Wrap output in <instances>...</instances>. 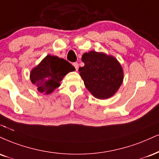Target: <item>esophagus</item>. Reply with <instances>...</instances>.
Wrapping results in <instances>:
<instances>
[{"label":"esophagus","instance_id":"obj_1","mask_svg":"<svg viewBox=\"0 0 159 159\" xmlns=\"http://www.w3.org/2000/svg\"><path fill=\"white\" fill-rule=\"evenodd\" d=\"M73 66H74V67L75 68L76 71H78V67H79V65H78V63H73Z\"/></svg>","mask_w":159,"mask_h":159}]
</instances>
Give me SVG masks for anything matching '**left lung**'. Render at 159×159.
<instances>
[{
    "mask_svg": "<svg viewBox=\"0 0 159 159\" xmlns=\"http://www.w3.org/2000/svg\"><path fill=\"white\" fill-rule=\"evenodd\" d=\"M84 63L78 71L84 85L95 98L107 99L116 94L124 79L121 64L112 55L89 51L84 53Z\"/></svg>",
    "mask_w": 159,
    "mask_h": 159,
    "instance_id": "8db88e82",
    "label": "left lung"
}]
</instances>
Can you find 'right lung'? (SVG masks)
Returning a JSON list of instances; mask_svg holds the SVG:
<instances>
[{
    "instance_id": "obj_1",
    "label": "right lung",
    "mask_w": 159,
    "mask_h": 159,
    "mask_svg": "<svg viewBox=\"0 0 159 159\" xmlns=\"http://www.w3.org/2000/svg\"><path fill=\"white\" fill-rule=\"evenodd\" d=\"M75 70L74 66L67 61L47 55L31 70L30 80L39 93L48 95L60 87V82L66 74Z\"/></svg>"
}]
</instances>
